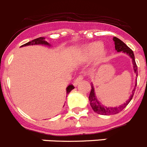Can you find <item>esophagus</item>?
Listing matches in <instances>:
<instances>
[{
  "label": "esophagus",
  "instance_id": "34e87169",
  "mask_svg": "<svg viewBox=\"0 0 147 147\" xmlns=\"http://www.w3.org/2000/svg\"><path fill=\"white\" fill-rule=\"evenodd\" d=\"M82 80H83V76H82V75L79 76L77 78H76V80H74V86H77L78 84L80 83V82H81Z\"/></svg>",
  "mask_w": 147,
  "mask_h": 147
}]
</instances>
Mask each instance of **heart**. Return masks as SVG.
Returning <instances> with one entry per match:
<instances>
[{
	"mask_svg": "<svg viewBox=\"0 0 147 147\" xmlns=\"http://www.w3.org/2000/svg\"><path fill=\"white\" fill-rule=\"evenodd\" d=\"M83 54L88 59L96 57V62L97 64H100L107 57V51L103 47L102 42H93L84 46Z\"/></svg>",
	"mask_w": 147,
	"mask_h": 147,
	"instance_id": "heart-1",
	"label": "heart"
}]
</instances>
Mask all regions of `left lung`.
I'll return each mask as SVG.
<instances>
[{"instance_id": "left-lung-1", "label": "left lung", "mask_w": 147, "mask_h": 147, "mask_svg": "<svg viewBox=\"0 0 147 147\" xmlns=\"http://www.w3.org/2000/svg\"><path fill=\"white\" fill-rule=\"evenodd\" d=\"M113 41L114 43H115V50L117 51V52H121L122 51L124 54H127L129 56V57L132 59V65H133V69H134V72L136 74V76H138V67L136 63V60H135V56L134 53L129 49L124 42H122L121 40H119L117 37H113ZM137 85V82H136V85L135 87H136ZM135 90H136V88H134V89L132 90V94L130 95V97L127 101H126L125 103H124L123 105H120L119 107H105V105H102V103H100L98 102V100L97 99L96 96V93L94 91V87H93V83H91V90H90V93L89 95V101L90 104V106H91L92 109L93 110V111L96 113H97L98 114L100 115H114V114L119 113L120 111H121L124 108H125L126 106H127L128 104L129 103L131 100H132V97H133V95H134Z\"/></svg>"}]
</instances>
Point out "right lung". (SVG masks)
<instances>
[{
	"label": "right lung",
	"mask_w": 147,
	"mask_h": 147,
	"mask_svg": "<svg viewBox=\"0 0 147 147\" xmlns=\"http://www.w3.org/2000/svg\"><path fill=\"white\" fill-rule=\"evenodd\" d=\"M46 45V46H51V44L49 43L47 41H45V37H39V38L34 39V40H32V41H30V42H27V43L24 44V45H21L20 47H23V46H28V45ZM73 89H74V87L72 84H70L66 88V93L67 94L70 93V92Z\"/></svg>",
	"instance_id": "add662e5"
}]
</instances>
